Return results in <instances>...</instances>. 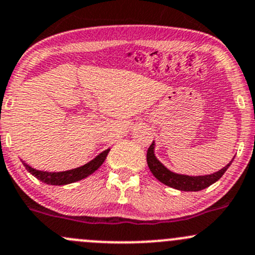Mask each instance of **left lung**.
Returning <instances> with one entry per match:
<instances>
[{
  "label": "left lung",
  "instance_id": "8db88e82",
  "mask_svg": "<svg viewBox=\"0 0 255 255\" xmlns=\"http://www.w3.org/2000/svg\"><path fill=\"white\" fill-rule=\"evenodd\" d=\"M235 159V158H233ZM232 160L223 166L221 170L216 171L213 174H208V175H185V174H179L175 171H171L170 169L166 168L155 155V143H151L149 146L148 151H146V163H148L149 169H150L151 174L156 177L160 182H163L166 186H170L173 189L180 190V191H200L204 190L210 185L215 184L217 180L222 177L223 174L226 173L230 165L232 164Z\"/></svg>",
  "mask_w": 255,
  "mask_h": 255
}]
</instances>
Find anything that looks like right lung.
Segmentation results:
<instances>
[{
  "label": "right lung",
  "mask_w": 255,
  "mask_h": 255,
  "mask_svg": "<svg viewBox=\"0 0 255 255\" xmlns=\"http://www.w3.org/2000/svg\"><path fill=\"white\" fill-rule=\"evenodd\" d=\"M109 151H110V148L106 149V150H104L102 153H100L96 158H94L91 161H89V163L84 164V165L79 166V168L71 169V170H66V171H55V173H51V171L37 170V169L32 168V166L28 165V164L23 160H22V164L25 166V169H27L33 176H35L38 180L44 182V184L68 185V184H71V182H76L79 181V180L85 179V177L90 176L92 173H95V171H96L102 164H104Z\"/></svg>",
  "instance_id": "1"
}]
</instances>
